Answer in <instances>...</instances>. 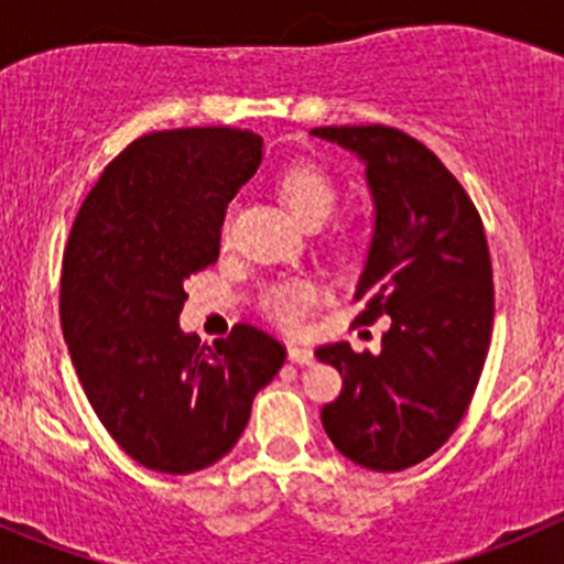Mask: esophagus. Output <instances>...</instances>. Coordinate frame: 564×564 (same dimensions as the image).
Wrapping results in <instances>:
<instances>
[{"mask_svg":"<svg viewBox=\"0 0 564 564\" xmlns=\"http://www.w3.org/2000/svg\"><path fill=\"white\" fill-rule=\"evenodd\" d=\"M289 360L297 362V366H314V351L308 346H289Z\"/></svg>","mask_w":564,"mask_h":564,"instance_id":"1","label":"esophagus"}]
</instances>
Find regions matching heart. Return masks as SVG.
I'll return each mask as SVG.
<instances>
[{"instance_id":"obj_1","label":"heart","mask_w":564,"mask_h":564,"mask_svg":"<svg viewBox=\"0 0 564 564\" xmlns=\"http://www.w3.org/2000/svg\"><path fill=\"white\" fill-rule=\"evenodd\" d=\"M281 196L303 224L311 220H327L335 209L338 191L335 182L316 163H294L281 174ZM229 231V218L224 224V235ZM316 300L314 286L308 281H283L267 289L264 311L283 327H297L308 314L311 303Z\"/></svg>"}]
</instances>
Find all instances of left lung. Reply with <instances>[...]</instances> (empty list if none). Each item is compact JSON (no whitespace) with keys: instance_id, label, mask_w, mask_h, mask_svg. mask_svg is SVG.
I'll use <instances>...</instances> for the list:
<instances>
[{"instance_id":"left-lung-1","label":"left lung","mask_w":564,"mask_h":564,"mask_svg":"<svg viewBox=\"0 0 564 564\" xmlns=\"http://www.w3.org/2000/svg\"><path fill=\"white\" fill-rule=\"evenodd\" d=\"M311 135L366 163L377 215L357 322L390 316L379 355L346 340L316 349L344 377L322 425L355 464L401 471L451 440L480 382L494 324L486 231L456 176L403 130L333 124Z\"/></svg>"}]
</instances>
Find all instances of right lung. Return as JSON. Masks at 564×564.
Listing matches in <instances>:
<instances>
[{"label": "right lung", "instance_id": "right-lung-1", "mask_svg": "<svg viewBox=\"0 0 564 564\" xmlns=\"http://www.w3.org/2000/svg\"><path fill=\"white\" fill-rule=\"evenodd\" d=\"M261 163L240 128L158 130L84 198L62 259L59 318L95 414L141 466L207 469L237 445L286 349L253 324L204 346L182 333L185 281L218 261L226 207Z\"/></svg>", "mask_w": 564, "mask_h": 564}]
</instances>
